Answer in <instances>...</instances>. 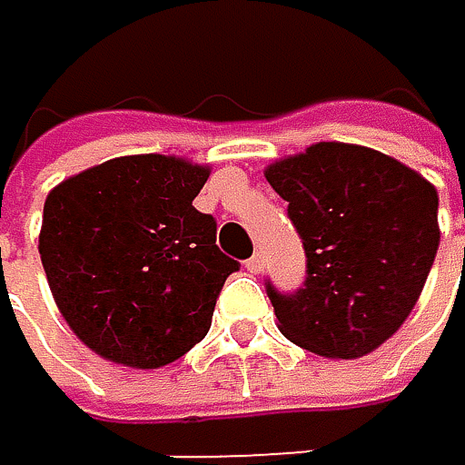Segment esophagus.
I'll return each mask as SVG.
<instances>
[{"instance_id":"1","label":"esophagus","mask_w":465,"mask_h":465,"mask_svg":"<svg viewBox=\"0 0 465 465\" xmlns=\"http://www.w3.org/2000/svg\"><path fill=\"white\" fill-rule=\"evenodd\" d=\"M246 268H249L252 273H260V271L265 268V254H262V252H257L254 257H249V262H246Z\"/></svg>"}]
</instances>
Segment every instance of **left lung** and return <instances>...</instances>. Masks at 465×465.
Here are the masks:
<instances>
[{
	"label": "left lung",
	"instance_id": "left-lung-1",
	"mask_svg": "<svg viewBox=\"0 0 465 465\" xmlns=\"http://www.w3.org/2000/svg\"><path fill=\"white\" fill-rule=\"evenodd\" d=\"M302 235L307 282L282 296L268 284L279 331L326 359L381 348L422 296L436 249L439 192L372 147L318 142L265 166Z\"/></svg>",
	"mask_w": 465,
	"mask_h": 465
}]
</instances>
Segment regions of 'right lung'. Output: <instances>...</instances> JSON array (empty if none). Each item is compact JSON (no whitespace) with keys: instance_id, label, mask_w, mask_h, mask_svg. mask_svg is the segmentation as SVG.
<instances>
[{"instance_id":"1","label":"right lung","mask_w":465,"mask_h":465,"mask_svg":"<svg viewBox=\"0 0 465 465\" xmlns=\"http://www.w3.org/2000/svg\"><path fill=\"white\" fill-rule=\"evenodd\" d=\"M211 166L178 155L109 158L54 186L37 235L56 310L101 359L158 370L211 329L238 262L194 208Z\"/></svg>"}]
</instances>
